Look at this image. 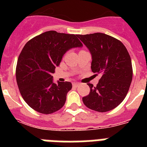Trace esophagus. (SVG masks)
Segmentation results:
<instances>
[{
  "instance_id": "esophagus-1",
  "label": "esophagus",
  "mask_w": 147,
  "mask_h": 147,
  "mask_svg": "<svg viewBox=\"0 0 147 147\" xmlns=\"http://www.w3.org/2000/svg\"><path fill=\"white\" fill-rule=\"evenodd\" d=\"M72 85H73V87H78V85H79V83L74 82L73 84H72Z\"/></svg>"
}]
</instances>
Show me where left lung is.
Segmentation results:
<instances>
[{
    "mask_svg": "<svg viewBox=\"0 0 147 147\" xmlns=\"http://www.w3.org/2000/svg\"><path fill=\"white\" fill-rule=\"evenodd\" d=\"M92 54V71L100 73L96 87L88 83L90 93L83 97L87 107L98 112L109 111L125 98L132 82L131 59L124 45L101 33L78 35Z\"/></svg>",
    "mask_w": 147,
    "mask_h": 147,
    "instance_id": "8db88e82",
    "label": "left lung"
}]
</instances>
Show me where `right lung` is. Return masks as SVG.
Listing matches in <instances>:
<instances>
[{
  "instance_id": "1",
  "label": "right lung",
  "mask_w": 147,
  "mask_h": 147,
  "mask_svg": "<svg viewBox=\"0 0 147 147\" xmlns=\"http://www.w3.org/2000/svg\"><path fill=\"white\" fill-rule=\"evenodd\" d=\"M78 35L47 31L26 42L17 60L16 78L26 103L36 111L49 114L64 106L71 82H53L52 74L69 49L83 46Z\"/></svg>"
}]
</instances>
